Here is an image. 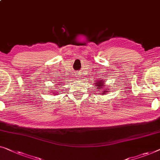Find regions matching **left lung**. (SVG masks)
Here are the masks:
<instances>
[{
  "label": "left lung",
  "instance_id": "1",
  "mask_svg": "<svg viewBox=\"0 0 160 160\" xmlns=\"http://www.w3.org/2000/svg\"><path fill=\"white\" fill-rule=\"evenodd\" d=\"M95 84H96L95 86H97V88H96V89H99V91L102 92V93H101V94H107L108 92H110L109 91V89H106V87H105V82H103V80H102V79L99 80L98 82L95 83ZM105 88V90L101 89V88Z\"/></svg>",
  "mask_w": 160,
  "mask_h": 160
}]
</instances>
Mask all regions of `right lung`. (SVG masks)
<instances>
[{
  "label": "right lung",
  "instance_id": "right-lung-1",
  "mask_svg": "<svg viewBox=\"0 0 160 160\" xmlns=\"http://www.w3.org/2000/svg\"><path fill=\"white\" fill-rule=\"evenodd\" d=\"M58 85H59V84H58ZM56 91H57V90H56ZM52 92V93H54V94H56V92Z\"/></svg>",
  "mask_w": 160,
  "mask_h": 160
}]
</instances>
